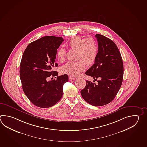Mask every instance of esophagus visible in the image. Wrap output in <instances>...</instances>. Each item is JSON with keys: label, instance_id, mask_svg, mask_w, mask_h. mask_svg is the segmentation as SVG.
I'll return each mask as SVG.
<instances>
[{"label": "esophagus", "instance_id": "34e87169", "mask_svg": "<svg viewBox=\"0 0 147 147\" xmlns=\"http://www.w3.org/2000/svg\"><path fill=\"white\" fill-rule=\"evenodd\" d=\"M69 81H72V80H75V78H73V77H72V76H69Z\"/></svg>", "mask_w": 147, "mask_h": 147}]
</instances>
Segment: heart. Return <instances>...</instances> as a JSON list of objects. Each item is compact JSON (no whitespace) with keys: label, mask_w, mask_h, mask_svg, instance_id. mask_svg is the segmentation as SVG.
I'll return each mask as SVG.
<instances>
[{"label":"heart","mask_w":147,"mask_h":147,"mask_svg":"<svg viewBox=\"0 0 147 147\" xmlns=\"http://www.w3.org/2000/svg\"><path fill=\"white\" fill-rule=\"evenodd\" d=\"M67 45L72 50L77 51L76 62H68L61 67V71L63 74L76 76L85 69L87 65L93 64L95 61L98 52L97 42L93 39L74 36L69 40ZM66 50L60 47L57 50V57L61 62L65 60Z\"/></svg>","instance_id":"heart-1"}]
</instances>
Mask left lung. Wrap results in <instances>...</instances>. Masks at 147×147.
I'll return each instance as SVG.
<instances>
[{"instance_id": "obj_1", "label": "left lung", "mask_w": 147, "mask_h": 147, "mask_svg": "<svg viewBox=\"0 0 147 147\" xmlns=\"http://www.w3.org/2000/svg\"><path fill=\"white\" fill-rule=\"evenodd\" d=\"M95 37L98 52L95 63L85 72L98 83L86 81L81 91L83 98L94 106L111 102L116 96L123 83V66L122 57L117 45L111 40L99 34Z\"/></svg>"}]
</instances>
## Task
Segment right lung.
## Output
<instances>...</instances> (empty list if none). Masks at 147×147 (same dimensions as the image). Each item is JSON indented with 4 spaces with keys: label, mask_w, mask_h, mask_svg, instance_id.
I'll use <instances>...</instances> for the list:
<instances>
[{
    "label": "right lung",
    "mask_w": 147,
    "mask_h": 147,
    "mask_svg": "<svg viewBox=\"0 0 147 147\" xmlns=\"http://www.w3.org/2000/svg\"><path fill=\"white\" fill-rule=\"evenodd\" d=\"M64 41L62 37L45 36L30 43L22 55L20 65V78L22 90L34 105L41 108L54 106L63 95V85L69 81L68 75L58 76L52 71L57 49ZM57 79L47 81L48 77Z\"/></svg>",
    "instance_id": "1"
}]
</instances>
